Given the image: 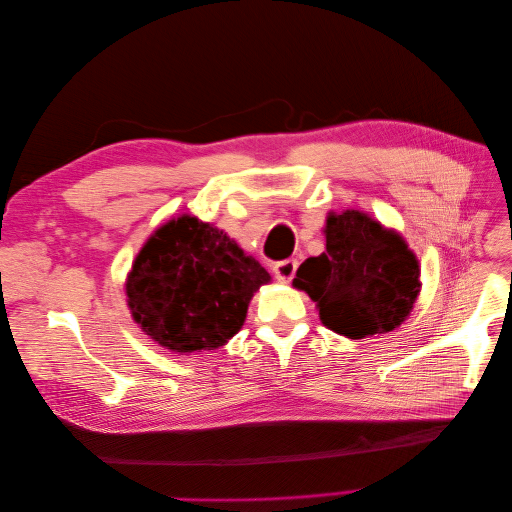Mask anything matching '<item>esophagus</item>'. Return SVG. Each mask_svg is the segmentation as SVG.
Segmentation results:
<instances>
[{
  "mask_svg": "<svg viewBox=\"0 0 512 512\" xmlns=\"http://www.w3.org/2000/svg\"><path fill=\"white\" fill-rule=\"evenodd\" d=\"M297 267H299V262L297 260H282V262H275L273 265V275H275V280L277 282H282V284H288L292 277H294V273H297Z\"/></svg>",
  "mask_w": 512,
  "mask_h": 512,
  "instance_id": "obj_1",
  "label": "esophagus"
}]
</instances>
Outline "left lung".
Masks as SVG:
<instances>
[{"mask_svg": "<svg viewBox=\"0 0 512 512\" xmlns=\"http://www.w3.org/2000/svg\"><path fill=\"white\" fill-rule=\"evenodd\" d=\"M324 237L327 252L307 258L292 282L318 303L324 327L350 339L397 329L421 290L406 241L354 209L331 213Z\"/></svg>", "mask_w": 512, "mask_h": 512, "instance_id": "8db88e82", "label": "left lung"}]
</instances>
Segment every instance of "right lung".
Masks as SVG:
<instances>
[{
    "label": "right lung",
    "mask_w": 512,
    "mask_h": 512,
    "mask_svg": "<svg viewBox=\"0 0 512 512\" xmlns=\"http://www.w3.org/2000/svg\"><path fill=\"white\" fill-rule=\"evenodd\" d=\"M271 275L224 230L181 215L138 252L126 294L134 320L173 352L224 346L245 322L254 292Z\"/></svg>",
    "instance_id": "right-lung-1"
}]
</instances>
